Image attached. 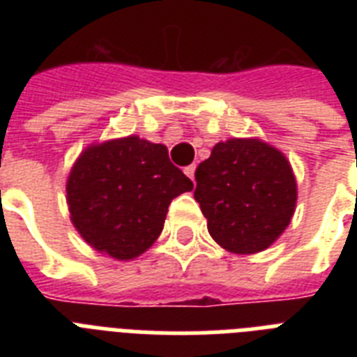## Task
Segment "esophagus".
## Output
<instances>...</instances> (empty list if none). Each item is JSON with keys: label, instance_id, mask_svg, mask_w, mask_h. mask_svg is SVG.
Returning <instances> with one entry per match:
<instances>
[{"label": "esophagus", "instance_id": "obj_1", "mask_svg": "<svg viewBox=\"0 0 357 357\" xmlns=\"http://www.w3.org/2000/svg\"><path fill=\"white\" fill-rule=\"evenodd\" d=\"M195 172H196V165H190V167L185 168V174H187L190 179H195Z\"/></svg>", "mask_w": 357, "mask_h": 357}]
</instances>
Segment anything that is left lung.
Wrapping results in <instances>:
<instances>
[{
	"instance_id": "obj_1",
	"label": "left lung",
	"mask_w": 357,
	"mask_h": 357,
	"mask_svg": "<svg viewBox=\"0 0 357 357\" xmlns=\"http://www.w3.org/2000/svg\"><path fill=\"white\" fill-rule=\"evenodd\" d=\"M298 187L291 162L261 139H228L196 168L195 200L231 254L263 252L287 229Z\"/></svg>"
}]
</instances>
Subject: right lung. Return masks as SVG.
<instances>
[{
  "instance_id": "right-lung-1",
  "label": "right lung",
  "mask_w": 357,
  "mask_h": 357,
  "mask_svg": "<svg viewBox=\"0 0 357 357\" xmlns=\"http://www.w3.org/2000/svg\"><path fill=\"white\" fill-rule=\"evenodd\" d=\"M192 187L167 146L129 135L81 151L66 179V204L86 244L131 261L161 235L170 202Z\"/></svg>"
}]
</instances>
